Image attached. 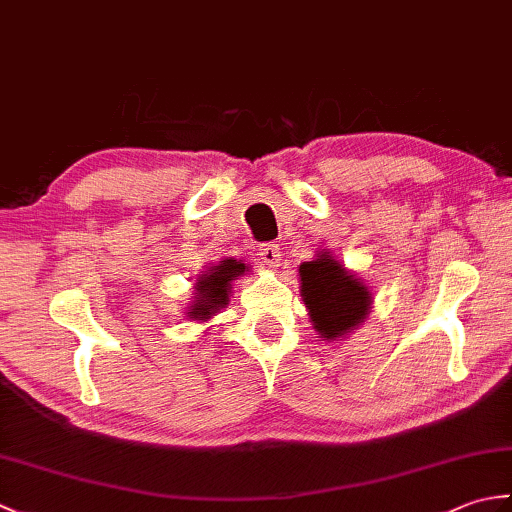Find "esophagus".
Here are the masks:
<instances>
[{"label":"esophagus","instance_id":"obj_1","mask_svg":"<svg viewBox=\"0 0 512 512\" xmlns=\"http://www.w3.org/2000/svg\"><path fill=\"white\" fill-rule=\"evenodd\" d=\"M259 264L264 268H275L279 266V257H281V248L277 244H264L259 248Z\"/></svg>","mask_w":512,"mask_h":512}]
</instances>
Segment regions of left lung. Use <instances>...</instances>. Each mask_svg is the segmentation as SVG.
<instances>
[{"instance_id":"left-lung-1","label":"left lung","mask_w":512,"mask_h":512,"mask_svg":"<svg viewBox=\"0 0 512 512\" xmlns=\"http://www.w3.org/2000/svg\"><path fill=\"white\" fill-rule=\"evenodd\" d=\"M299 277L303 303L323 341L341 339L367 319L372 292L328 250H321L312 262H303Z\"/></svg>"}]
</instances>
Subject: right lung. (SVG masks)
Wrapping results in <instances>:
<instances>
[{
  "label": "right lung",
  "instance_id": "1",
  "mask_svg": "<svg viewBox=\"0 0 512 512\" xmlns=\"http://www.w3.org/2000/svg\"><path fill=\"white\" fill-rule=\"evenodd\" d=\"M248 270L246 264L237 262L233 257H226L224 262L211 266L209 270L195 281V301L189 306L187 317L193 321H206L217 314V310L228 303L231 284Z\"/></svg>",
  "mask_w": 512,
  "mask_h": 512
}]
</instances>
